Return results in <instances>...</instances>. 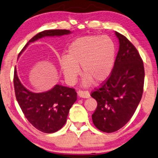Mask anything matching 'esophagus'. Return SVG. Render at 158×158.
Instances as JSON below:
<instances>
[{
    "mask_svg": "<svg viewBox=\"0 0 158 158\" xmlns=\"http://www.w3.org/2000/svg\"><path fill=\"white\" fill-rule=\"evenodd\" d=\"M78 95H79L80 98H87L90 96L89 95V93L87 90H81V89H79L78 91Z\"/></svg>",
    "mask_w": 158,
    "mask_h": 158,
    "instance_id": "esophagus-1",
    "label": "esophagus"
}]
</instances>
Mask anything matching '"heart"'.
Instances as JSON below:
<instances>
[{"mask_svg": "<svg viewBox=\"0 0 158 158\" xmlns=\"http://www.w3.org/2000/svg\"><path fill=\"white\" fill-rule=\"evenodd\" d=\"M116 47L108 35H89L79 37L69 46L67 55L60 59V65L65 79L73 81L84 73L82 84L90 85L93 81L101 82L109 77L115 61Z\"/></svg>", "mask_w": 158, "mask_h": 158, "instance_id": "obj_1", "label": "heart"}]
</instances>
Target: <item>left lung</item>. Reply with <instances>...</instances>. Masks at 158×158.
Listing matches in <instances>:
<instances>
[{"instance_id": "8db88e82", "label": "left lung", "mask_w": 158, "mask_h": 158, "mask_svg": "<svg viewBox=\"0 0 158 158\" xmlns=\"http://www.w3.org/2000/svg\"><path fill=\"white\" fill-rule=\"evenodd\" d=\"M119 51L111 74L91 93L97 108L92 115L101 131L113 133L131 119L142 97L144 68L139 52L125 35L115 32Z\"/></svg>"}]
</instances>
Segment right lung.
Masks as SVG:
<instances>
[{"label":"right lung","mask_w":158,"mask_h":158,"mask_svg":"<svg viewBox=\"0 0 158 158\" xmlns=\"http://www.w3.org/2000/svg\"><path fill=\"white\" fill-rule=\"evenodd\" d=\"M71 33L69 30H47L40 32L27 43L19 55L30 43L46 36H60ZM16 98L29 123L35 128L46 133L57 132L66 123L68 114L77 99L73 88L56 85L50 90L35 93L24 87L17 76L14 73Z\"/></svg>","instance_id":"right-lung-1"}]
</instances>
